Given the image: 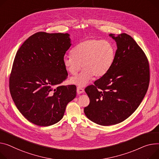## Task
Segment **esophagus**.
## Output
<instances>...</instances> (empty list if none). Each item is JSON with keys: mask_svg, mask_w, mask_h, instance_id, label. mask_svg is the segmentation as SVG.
I'll use <instances>...</instances> for the list:
<instances>
[{"mask_svg": "<svg viewBox=\"0 0 159 159\" xmlns=\"http://www.w3.org/2000/svg\"><path fill=\"white\" fill-rule=\"evenodd\" d=\"M84 92V89L83 88H82L81 87H77V93L79 94L81 93H83Z\"/></svg>", "mask_w": 159, "mask_h": 159, "instance_id": "1", "label": "esophagus"}]
</instances>
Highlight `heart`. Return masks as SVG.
Wrapping results in <instances>:
<instances>
[{
    "instance_id": "heart-1",
    "label": "heart",
    "mask_w": 159,
    "mask_h": 159,
    "mask_svg": "<svg viewBox=\"0 0 159 159\" xmlns=\"http://www.w3.org/2000/svg\"><path fill=\"white\" fill-rule=\"evenodd\" d=\"M71 56H65L62 63L66 71L75 75L70 82L79 87L86 86L92 77L100 78L104 76L111 68L115 57L113 45L106 40L91 39L80 42L71 51Z\"/></svg>"
}]
</instances>
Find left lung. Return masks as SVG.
I'll use <instances>...</instances> for the list:
<instances>
[{
	"mask_svg": "<svg viewBox=\"0 0 159 159\" xmlns=\"http://www.w3.org/2000/svg\"><path fill=\"white\" fill-rule=\"evenodd\" d=\"M116 43L110 70L85 91L90 103L84 109L87 118L102 126L118 124L139 107L148 88L150 68L147 57L129 35L110 34Z\"/></svg>",
	"mask_w": 159,
	"mask_h": 159,
	"instance_id": "8db88e82",
	"label": "left lung"
}]
</instances>
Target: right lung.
<instances>
[{
    "instance_id": "add662e5",
    "label": "right lung",
    "mask_w": 159,
    "mask_h": 159,
    "mask_svg": "<svg viewBox=\"0 0 159 159\" xmlns=\"http://www.w3.org/2000/svg\"><path fill=\"white\" fill-rule=\"evenodd\" d=\"M71 45L68 33L39 32L17 51L9 90L17 109L29 121L41 126L57 123L67 104L75 98V86L60 85L68 77L62 60Z\"/></svg>"
}]
</instances>
